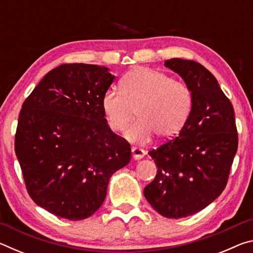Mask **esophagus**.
I'll list each match as a JSON object with an SVG mask.
<instances>
[{"label": "esophagus", "mask_w": 253, "mask_h": 253, "mask_svg": "<svg viewBox=\"0 0 253 253\" xmlns=\"http://www.w3.org/2000/svg\"><path fill=\"white\" fill-rule=\"evenodd\" d=\"M131 154L135 160H142V158L145 156V151L138 147H131Z\"/></svg>", "instance_id": "obj_1"}]
</instances>
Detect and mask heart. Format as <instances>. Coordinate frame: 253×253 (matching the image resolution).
Returning a JSON list of instances; mask_svg holds the SVG:
<instances>
[{
	"label": "heart",
	"mask_w": 253,
	"mask_h": 253,
	"mask_svg": "<svg viewBox=\"0 0 253 253\" xmlns=\"http://www.w3.org/2000/svg\"><path fill=\"white\" fill-rule=\"evenodd\" d=\"M122 91L109 89L101 100L111 130L126 129L136 110L138 121L125 132L130 143L146 144L157 135L172 138L181 131L193 107V93L183 81L162 71L138 68L121 81Z\"/></svg>",
	"instance_id": "heart-1"
}]
</instances>
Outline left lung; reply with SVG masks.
I'll return each instance as SVG.
<instances>
[{"label": "left lung", "mask_w": 253, "mask_h": 253, "mask_svg": "<svg viewBox=\"0 0 253 253\" xmlns=\"http://www.w3.org/2000/svg\"><path fill=\"white\" fill-rule=\"evenodd\" d=\"M165 67L191 88L193 107L178 136L148 152L157 174L144 195L161 215L179 219L207 208L223 192L238 131L233 106L207 68L179 58L166 60Z\"/></svg>", "instance_id": "left-lung-1"}]
</instances>
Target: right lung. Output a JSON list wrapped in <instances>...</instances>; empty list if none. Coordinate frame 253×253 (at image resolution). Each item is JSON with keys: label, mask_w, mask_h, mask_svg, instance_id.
Returning a JSON list of instances; mask_svg holds the SVG:
<instances>
[{"label": "right lung", "mask_w": 253, "mask_h": 253, "mask_svg": "<svg viewBox=\"0 0 253 253\" xmlns=\"http://www.w3.org/2000/svg\"><path fill=\"white\" fill-rule=\"evenodd\" d=\"M114 79L106 67L66 63L49 71L23 102L15 154L29 195L54 215H92L111 175L130 161V145L110 129L101 107Z\"/></svg>", "instance_id": "right-lung-1"}]
</instances>
